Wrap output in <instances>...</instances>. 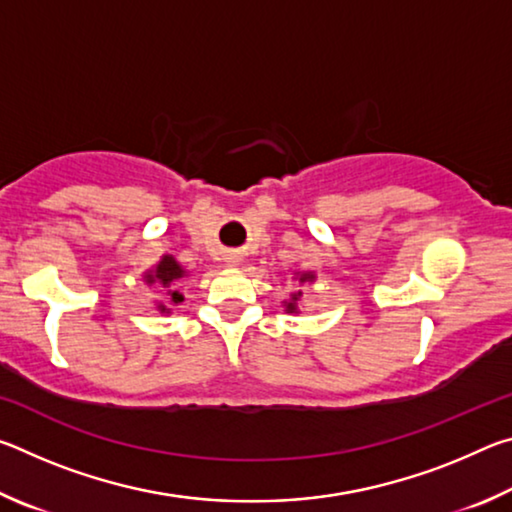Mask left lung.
Masks as SVG:
<instances>
[{
  "label": "left lung",
  "instance_id": "1",
  "mask_svg": "<svg viewBox=\"0 0 512 512\" xmlns=\"http://www.w3.org/2000/svg\"><path fill=\"white\" fill-rule=\"evenodd\" d=\"M296 277L300 282H314V273L311 271H307V273H296ZM302 291H298V293H293V300L291 302H287V311H296V300H298V296H300Z\"/></svg>",
  "mask_w": 512,
  "mask_h": 512
}]
</instances>
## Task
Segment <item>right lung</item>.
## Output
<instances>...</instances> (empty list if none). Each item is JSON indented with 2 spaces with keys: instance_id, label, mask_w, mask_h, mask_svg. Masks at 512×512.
I'll return each mask as SVG.
<instances>
[{
  "instance_id": "1",
  "label": "right lung",
  "mask_w": 512,
  "mask_h": 512,
  "mask_svg": "<svg viewBox=\"0 0 512 512\" xmlns=\"http://www.w3.org/2000/svg\"><path fill=\"white\" fill-rule=\"evenodd\" d=\"M185 275H187V271L176 262V259H173L171 255H162V259L158 264H155V268H151V271L144 273V282L149 284V287H151V284H160V287L167 289V296L171 298V305H178V302H183L185 298H183V293L173 289V284H176L180 277H185ZM158 309L167 311V314H169V309L164 305H158Z\"/></svg>"
}]
</instances>
